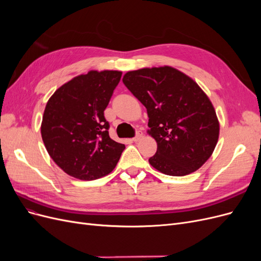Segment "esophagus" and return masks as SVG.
<instances>
[{
    "label": "esophagus",
    "instance_id": "34e87169",
    "mask_svg": "<svg viewBox=\"0 0 261 261\" xmlns=\"http://www.w3.org/2000/svg\"><path fill=\"white\" fill-rule=\"evenodd\" d=\"M141 138H143V133H141V132H138V133L136 134V136L133 138V140L135 141V143H137V141H139Z\"/></svg>",
    "mask_w": 261,
    "mask_h": 261
}]
</instances>
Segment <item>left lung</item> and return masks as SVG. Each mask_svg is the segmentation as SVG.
<instances>
[{"label":"left lung","instance_id":"obj_1","mask_svg":"<svg viewBox=\"0 0 261 261\" xmlns=\"http://www.w3.org/2000/svg\"><path fill=\"white\" fill-rule=\"evenodd\" d=\"M123 83L147 109V133L158 146L149 163L171 176L201 168L217 146L220 124L198 84L167 65L129 70Z\"/></svg>","mask_w":261,"mask_h":261}]
</instances>
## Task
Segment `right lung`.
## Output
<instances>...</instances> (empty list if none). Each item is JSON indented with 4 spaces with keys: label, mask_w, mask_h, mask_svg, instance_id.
I'll return each mask as SVG.
<instances>
[{
    "label": "right lung",
    "mask_w": 261,
    "mask_h": 261,
    "mask_svg": "<svg viewBox=\"0 0 261 261\" xmlns=\"http://www.w3.org/2000/svg\"><path fill=\"white\" fill-rule=\"evenodd\" d=\"M121 76V70H90L62 85L46 102L42 140L66 174L93 180L116 167L125 146L110 138L105 110Z\"/></svg>",
    "instance_id": "right-lung-1"
}]
</instances>
